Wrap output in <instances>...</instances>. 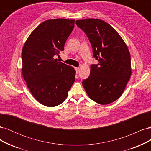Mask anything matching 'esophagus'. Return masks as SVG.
<instances>
[{"mask_svg": "<svg viewBox=\"0 0 151 151\" xmlns=\"http://www.w3.org/2000/svg\"><path fill=\"white\" fill-rule=\"evenodd\" d=\"M76 73H79V70H80V68L79 67H76Z\"/></svg>", "mask_w": 151, "mask_h": 151, "instance_id": "esophagus-1", "label": "esophagus"}]
</instances>
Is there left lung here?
I'll list each match as a JSON object with an SVG mask.
<instances>
[{
  "instance_id": "obj_1",
  "label": "left lung",
  "mask_w": 151,
  "mask_h": 151,
  "mask_svg": "<svg viewBox=\"0 0 151 151\" xmlns=\"http://www.w3.org/2000/svg\"><path fill=\"white\" fill-rule=\"evenodd\" d=\"M93 48L98 64L91 65L90 75L83 81L89 97L101 104L116 101L124 91L132 74L131 58L127 45L117 31L98 19L77 20Z\"/></svg>"
}]
</instances>
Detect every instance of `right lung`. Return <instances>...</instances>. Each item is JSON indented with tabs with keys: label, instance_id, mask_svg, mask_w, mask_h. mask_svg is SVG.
Instances as JSON below:
<instances>
[{
	"label": "right lung",
	"instance_id": "1",
	"mask_svg": "<svg viewBox=\"0 0 151 151\" xmlns=\"http://www.w3.org/2000/svg\"><path fill=\"white\" fill-rule=\"evenodd\" d=\"M74 22L60 18L45 21L32 32L22 48V76L32 95L46 106L64 101L75 81L74 68L53 58L64 49Z\"/></svg>",
	"mask_w": 151,
	"mask_h": 151
}]
</instances>
